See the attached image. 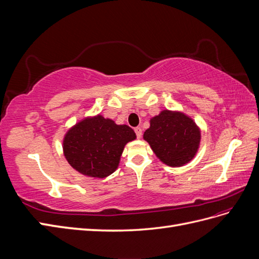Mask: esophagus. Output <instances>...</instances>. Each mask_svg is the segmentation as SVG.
Here are the masks:
<instances>
[{
	"label": "esophagus",
	"mask_w": 259,
	"mask_h": 259,
	"mask_svg": "<svg viewBox=\"0 0 259 259\" xmlns=\"http://www.w3.org/2000/svg\"><path fill=\"white\" fill-rule=\"evenodd\" d=\"M135 133H136V136L137 138H142V135H143V130L140 127H135Z\"/></svg>",
	"instance_id": "obj_1"
}]
</instances>
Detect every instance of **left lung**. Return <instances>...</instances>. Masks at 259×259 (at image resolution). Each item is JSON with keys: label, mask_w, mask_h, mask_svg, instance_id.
Returning a JSON list of instances; mask_svg holds the SVG:
<instances>
[{"label": "left lung", "mask_w": 259, "mask_h": 259, "mask_svg": "<svg viewBox=\"0 0 259 259\" xmlns=\"http://www.w3.org/2000/svg\"><path fill=\"white\" fill-rule=\"evenodd\" d=\"M144 139L161 162L171 167L189 163L197 154L201 131L190 116L179 111L163 110L150 120Z\"/></svg>", "instance_id": "left-lung-1"}]
</instances>
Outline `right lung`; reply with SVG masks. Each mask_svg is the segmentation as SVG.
<instances>
[{"mask_svg": "<svg viewBox=\"0 0 259 259\" xmlns=\"http://www.w3.org/2000/svg\"><path fill=\"white\" fill-rule=\"evenodd\" d=\"M136 139L127 125H117L103 115L77 122L64 137L62 149L68 163L82 175L105 178L119 166L124 147Z\"/></svg>", "mask_w": 259, "mask_h": 259, "instance_id": "right-lung-1", "label": "right lung"}]
</instances>
